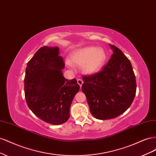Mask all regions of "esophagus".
Instances as JSON below:
<instances>
[{
  "mask_svg": "<svg viewBox=\"0 0 156 156\" xmlns=\"http://www.w3.org/2000/svg\"><path fill=\"white\" fill-rule=\"evenodd\" d=\"M77 83H78L79 85L80 86V87L81 88L82 84H83V81L82 79H77Z\"/></svg>",
  "mask_w": 156,
  "mask_h": 156,
  "instance_id": "obj_1",
  "label": "esophagus"
}]
</instances>
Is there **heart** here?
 Returning <instances> with one entry per match:
<instances>
[{
	"label": "heart",
	"mask_w": 156,
	"mask_h": 156,
	"mask_svg": "<svg viewBox=\"0 0 156 156\" xmlns=\"http://www.w3.org/2000/svg\"><path fill=\"white\" fill-rule=\"evenodd\" d=\"M107 59L105 51L95 46H88L74 51L71 55L72 62L83 66V70L87 75L96 73L104 66Z\"/></svg>",
	"instance_id": "b5f03b06"
}]
</instances>
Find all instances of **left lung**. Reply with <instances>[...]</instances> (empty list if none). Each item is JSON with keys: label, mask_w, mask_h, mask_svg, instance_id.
Returning <instances> with one entry per match:
<instances>
[{"label": "left lung", "mask_w": 156, "mask_h": 156, "mask_svg": "<svg viewBox=\"0 0 156 156\" xmlns=\"http://www.w3.org/2000/svg\"><path fill=\"white\" fill-rule=\"evenodd\" d=\"M101 72L83 77L82 90L91 114L99 120L120 116L133 102L136 93L135 76L129 60L116 46Z\"/></svg>", "instance_id": "1"}]
</instances>
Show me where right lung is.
<instances>
[{"mask_svg":"<svg viewBox=\"0 0 156 156\" xmlns=\"http://www.w3.org/2000/svg\"><path fill=\"white\" fill-rule=\"evenodd\" d=\"M58 47L44 46L27 64L25 96L28 107L43 121L60 125L69 118L70 106L80 89L75 79H66Z\"/></svg>","mask_w":156,"mask_h":156,"instance_id":"add662e5","label":"right lung"}]
</instances>
